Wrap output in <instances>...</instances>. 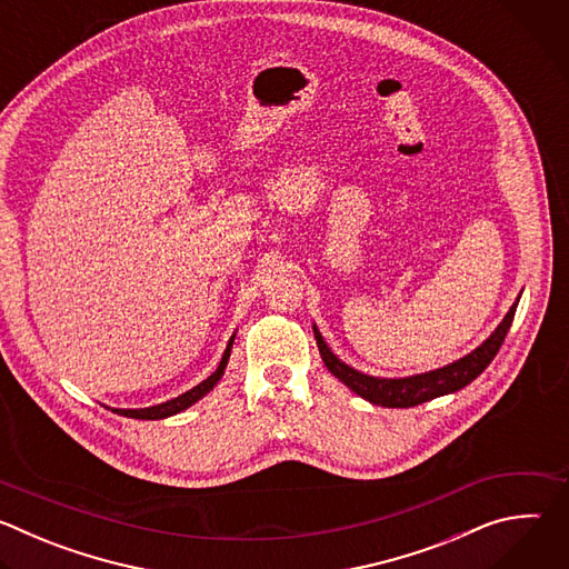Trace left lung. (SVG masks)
<instances>
[{
  "label": "left lung",
  "mask_w": 569,
  "mask_h": 569,
  "mask_svg": "<svg viewBox=\"0 0 569 569\" xmlns=\"http://www.w3.org/2000/svg\"><path fill=\"white\" fill-rule=\"evenodd\" d=\"M518 299L509 308L505 319L500 321V327L491 333V338L483 340L475 351H470L468 356L459 358L452 365H446V367L428 371V373L408 376V378L367 376V373L349 367L347 362H342L329 349V345L323 342L317 327H312V331H315V340H317L319 356H321L323 365H327V369L338 380H342L351 391H356L358 396H362L365 400H369L373 405H382V408H415V405H421V402L432 400L437 396L459 391L461 387L470 385L486 367L491 365V360L498 356V351H500V347H502V342H505V338L511 329V321H513V315H516V308H518Z\"/></svg>",
  "instance_id": "1"
}]
</instances>
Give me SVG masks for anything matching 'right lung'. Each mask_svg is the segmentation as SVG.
<instances>
[{"instance_id": "add662e5", "label": "right lung", "mask_w": 569, "mask_h": 569, "mask_svg": "<svg viewBox=\"0 0 569 569\" xmlns=\"http://www.w3.org/2000/svg\"><path fill=\"white\" fill-rule=\"evenodd\" d=\"M233 338H236V336H231V340H229V345H227V349H224V353H222V360H220L218 369H216L207 380H202L200 385H196L193 389H189V391H184V393H180L178 398H171V400H167V402L152 405V408H141V410H112V412H117V415H121V417H128V419H143V421H157V419H167V417H173V415L184 412L187 408H191L193 402H198L202 396H207V393L218 385V380L222 378L224 367H227L229 356H231Z\"/></svg>"}]
</instances>
